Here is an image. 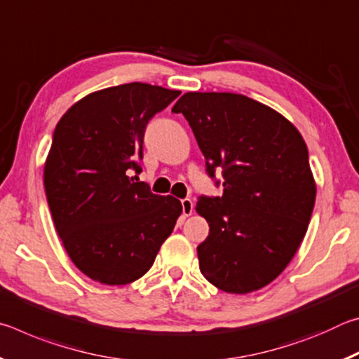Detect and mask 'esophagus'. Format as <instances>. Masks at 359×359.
<instances>
[{
    "label": "esophagus",
    "mask_w": 359,
    "mask_h": 359,
    "mask_svg": "<svg viewBox=\"0 0 359 359\" xmlns=\"http://www.w3.org/2000/svg\"><path fill=\"white\" fill-rule=\"evenodd\" d=\"M182 214H184L185 217H190L193 214V201L190 198H185L182 199Z\"/></svg>",
    "instance_id": "1"
}]
</instances>
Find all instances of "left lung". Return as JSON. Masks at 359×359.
<instances>
[{
	"instance_id": "8db88e82",
	"label": "left lung",
	"mask_w": 359,
	"mask_h": 359,
	"mask_svg": "<svg viewBox=\"0 0 359 359\" xmlns=\"http://www.w3.org/2000/svg\"><path fill=\"white\" fill-rule=\"evenodd\" d=\"M172 112L191 126L208 174L223 175L222 196L196 203L209 223L198 245L201 274L233 294L266 287L293 259L312 217L317 185L301 133L238 93H185Z\"/></svg>"
}]
</instances>
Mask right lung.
Returning <instances> with one entry per match:
<instances>
[{"mask_svg":"<svg viewBox=\"0 0 359 359\" xmlns=\"http://www.w3.org/2000/svg\"><path fill=\"white\" fill-rule=\"evenodd\" d=\"M180 95L131 82L90 93L57 123L44 165L53 223L72 263L104 285L141 278L175 226L182 204L158 196L141 172L149 120Z\"/></svg>","mask_w":359,"mask_h":359,"instance_id":"1","label":"right lung"}]
</instances>
